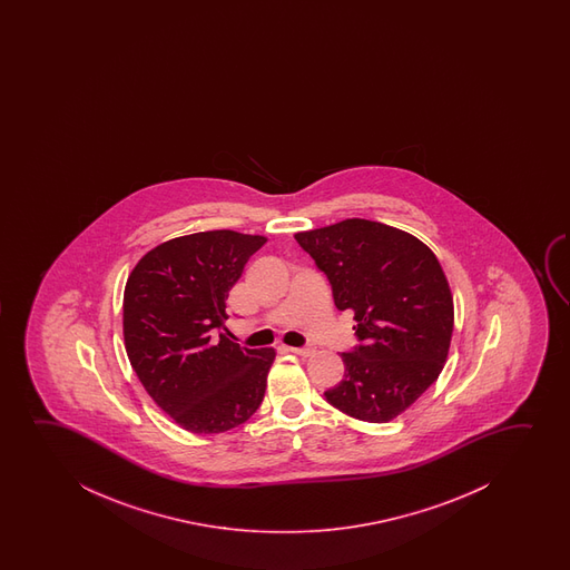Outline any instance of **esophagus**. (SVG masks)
<instances>
[{"label":"esophagus","mask_w":570,"mask_h":570,"mask_svg":"<svg viewBox=\"0 0 570 570\" xmlns=\"http://www.w3.org/2000/svg\"><path fill=\"white\" fill-rule=\"evenodd\" d=\"M289 352H294V354H299V356H304V358H307V356H312V354H315V346H289Z\"/></svg>","instance_id":"1"}]
</instances>
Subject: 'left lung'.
<instances>
[{"mask_svg": "<svg viewBox=\"0 0 570 570\" xmlns=\"http://www.w3.org/2000/svg\"><path fill=\"white\" fill-rule=\"evenodd\" d=\"M352 309L358 344L343 352L344 380L325 391L358 421L387 422L413 405L444 367L453 302L436 255L406 232L370 219L294 235Z\"/></svg>", "mask_w": 570, "mask_h": 570, "instance_id": "1", "label": "left lung"}]
</instances>
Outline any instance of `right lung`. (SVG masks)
<instances>
[{
  "label": "right lung",
  "instance_id": "add662e5",
  "mask_svg": "<svg viewBox=\"0 0 570 570\" xmlns=\"http://www.w3.org/2000/svg\"><path fill=\"white\" fill-rule=\"evenodd\" d=\"M265 237L200 232L157 245L125 289L126 354L149 397L183 429L219 434L265 397L274 348L226 338V299Z\"/></svg>",
  "mask_w": 570,
  "mask_h": 570
}]
</instances>
